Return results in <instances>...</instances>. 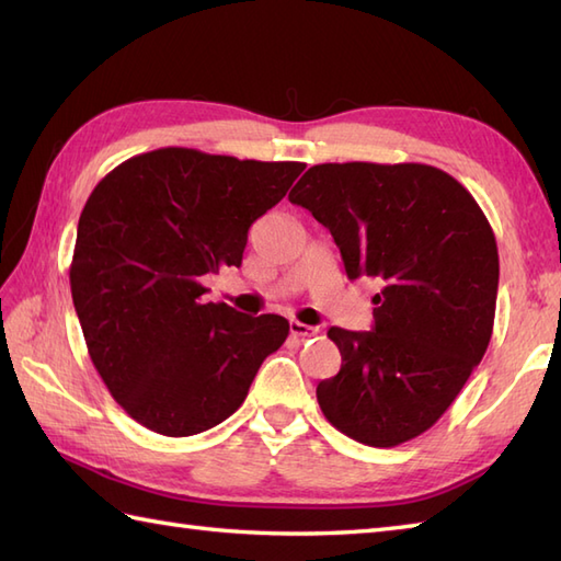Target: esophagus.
<instances>
[{
    "label": "esophagus",
    "instance_id": "34e87169",
    "mask_svg": "<svg viewBox=\"0 0 561 561\" xmlns=\"http://www.w3.org/2000/svg\"><path fill=\"white\" fill-rule=\"evenodd\" d=\"M289 332H291V337H296V340H306V337L318 335V328L299 323V320H291V323H289Z\"/></svg>",
    "mask_w": 561,
    "mask_h": 561
}]
</instances>
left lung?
<instances>
[{"mask_svg":"<svg viewBox=\"0 0 561 561\" xmlns=\"http://www.w3.org/2000/svg\"><path fill=\"white\" fill-rule=\"evenodd\" d=\"M289 202L332 233L350 279L380 284L371 330H328L342 366L318 383L320 410L366 446L424 434L492 337L499 253L490 221L456 178L424 163H320Z\"/></svg>","mask_w":561,"mask_h":561,"instance_id":"obj_1","label":"left lung"}]
</instances>
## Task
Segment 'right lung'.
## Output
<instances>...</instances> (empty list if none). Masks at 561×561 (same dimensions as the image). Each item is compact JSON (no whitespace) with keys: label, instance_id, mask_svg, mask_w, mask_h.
<instances>
[{"label":"right lung","instance_id":"obj_1","mask_svg":"<svg viewBox=\"0 0 561 561\" xmlns=\"http://www.w3.org/2000/svg\"><path fill=\"white\" fill-rule=\"evenodd\" d=\"M296 161L165 147L117 165L79 217L71 299L117 404L163 436L221 424L289 320L205 301V274L241 267L248 229L287 195Z\"/></svg>","mask_w":561,"mask_h":561}]
</instances>
